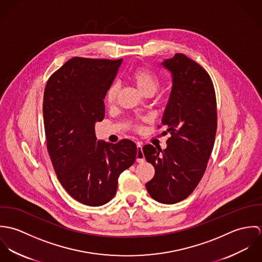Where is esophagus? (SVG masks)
<instances>
[{
    "label": "esophagus",
    "mask_w": 262,
    "mask_h": 262,
    "mask_svg": "<svg viewBox=\"0 0 262 262\" xmlns=\"http://www.w3.org/2000/svg\"><path fill=\"white\" fill-rule=\"evenodd\" d=\"M136 146H137L136 160H137L138 162H142V161L145 160V156H144V153H143V150H142V143L137 142V143H136Z\"/></svg>",
    "instance_id": "esophagus-1"
}]
</instances>
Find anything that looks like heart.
I'll use <instances>...</instances> for the list:
<instances>
[{"label": "heart", "instance_id": "1", "mask_svg": "<svg viewBox=\"0 0 262 262\" xmlns=\"http://www.w3.org/2000/svg\"><path fill=\"white\" fill-rule=\"evenodd\" d=\"M131 78L137 85L138 90L143 94L148 92L154 93L159 86L158 77L153 72H151L150 70L145 68H138L135 71H133L131 74ZM118 92H119L118 83L113 82L112 84L108 88L106 93V101L108 104L111 105L113 103H115L118 96Z\"/></svg>", "mask_w": 262, "mask_h": 262}]
</instances>
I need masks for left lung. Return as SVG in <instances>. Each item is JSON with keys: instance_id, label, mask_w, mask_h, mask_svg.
I'll return each mask as SVG.
<instances>
[{"instance_id": "8db88e82", "label": "left lung", "mask_w": 262, "mask_h": 262, "mask_svg": "<svg viewBox=\"0 0 262 262\" xmlns=\"http://www.w3.org/2000/svg\"><path fill=\"white\" fill-rule=\"evenodd\" d=\"M172 75V89L161 125L169 133L167 147L143 146L146 160L155 168L145 187L161 204L187 198L202 180L214 147L217 102L209 74L183 53L162 62ZM161 126H158L160 128Z\"/></svg>"}]
</instances>
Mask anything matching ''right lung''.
I'll return each mask as SVG.
<instances>
[{"instance_id": "add662e5", "label": "right lung", "mask_w": 262, "mask_h": 262, "mask_svg": "<svg viewBox=\"0 0 262 262\" xmlns=\"http://www.w3.org/2000/svg\"><path fill=\"white\" fill-rule=\"evenodd\" d=\"M121 62L73 57L50 75L44 90V129L53 168L66 190L91 207L112 200L119 176L136 158L133 141L97 142L95 133Z\"/></svg>"}]
</instances>
